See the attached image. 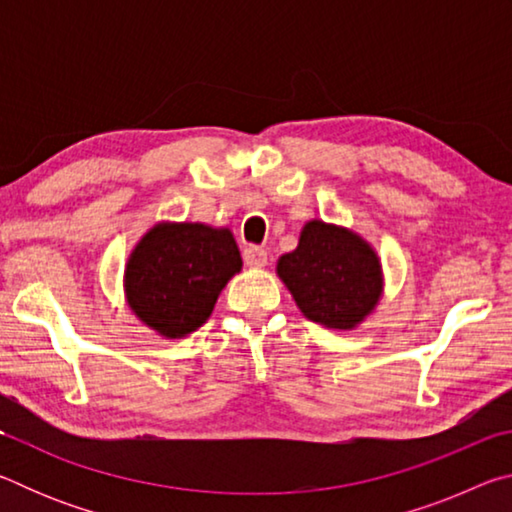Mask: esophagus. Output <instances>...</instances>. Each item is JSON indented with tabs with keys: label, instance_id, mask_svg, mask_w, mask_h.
Instances as JSON below:
<instances>
[{
	"label": "esophagus",
	"instance_id": "34e87169",
	"mask_svg": "<svg viewBox=\"0 0 512 512\" xmlns=\"http://www.w3.org/2000/svg\"><path fill=\"white\" fill-rule=\"evenodd\" d=\"M244 262L250 268H264L268 264V253L259 246H250L244 250Z\"/></svg>",
	"mask_w": 512,
	"mask_h": 512
}]
</instances>
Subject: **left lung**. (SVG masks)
<instances>
[{"label": "left lung", "mask_w": 512, "mask_h": 512, "mask_svg": "<svg viewBox=\"0 0 512 512\" xmlns=\"http://www.w3.org/2000/svg\"><path fill=\"white\" fill-rule=\"evenodd\" d=\"M277 277L302 316L327 329H354L384 296L381 259L366 239L343 225L311 219L298 248L277 259Z\"/></svg>", "instance_id": "left-lung-1"}]
</instances>
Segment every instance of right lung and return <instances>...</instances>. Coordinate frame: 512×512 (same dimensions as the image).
Here are the masks:
<instances>
[{
  "mask_svg": "<svg viewBox=\"0 0 512 512\" xmlns=\"http://www.w3.org/2000/svg\"><path fill=\"white\" fill-rule=\"evenodd\" d=\"M241 266L230 228L160 221L128 255V309L164 339H183L212 316L223 287Z\"/></svg>",
  "mask_w": 512,
  "mask_h": 512,
  "instance_id": "1",
  "label": "right lung"
}]
</instances>
